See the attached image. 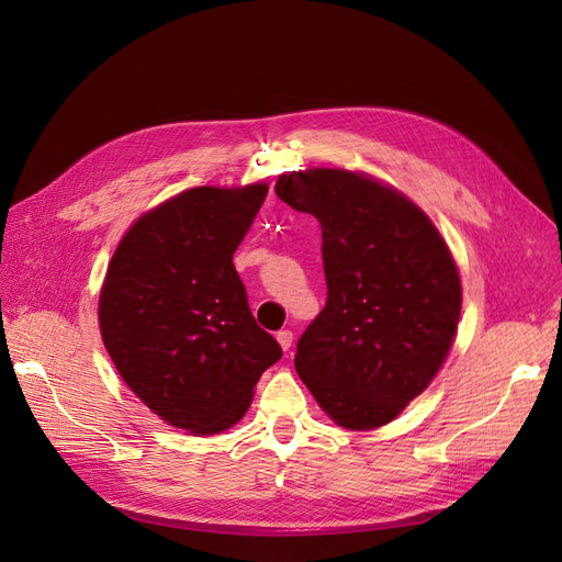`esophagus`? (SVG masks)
<instances>
[{
    "instance_id": "34e87169",
    "label": "esophagus",
    "mask_w": 562,
    "mask_h": 562,
    "mask_svg": "<svg viewBox=\"0 0 562 562\" xmlns=\"http://www.w3.org/2000/svg\"><path fill=\"white\" fill-rule=\"evenodd\" d=\"M277 339H279L281 349L288 351V349L293 347V330H279V333H277Z\"/></svg>"
}]
</instances>
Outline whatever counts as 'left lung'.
I'll list each match as a JSON object with an SVG mask.
<instances>
[{
    "label": "left lung",
    "instance_id": "1",
    "mask_svg": "<svg viewBox=\"0 0 562 562\" xmlns=\"http://www.w3.org/2000/svg\"><path fill=\"white\" fill-rule=\"evenodd\" d=\"M274 190L323 236L328 300L300 337L297 375L339 427H384L452 347L462 312L452 255L427 213L363 173L310 168Z\"/></svg>",
    "mask_w": 562,
    "mask_h": 562
}]
</instances>
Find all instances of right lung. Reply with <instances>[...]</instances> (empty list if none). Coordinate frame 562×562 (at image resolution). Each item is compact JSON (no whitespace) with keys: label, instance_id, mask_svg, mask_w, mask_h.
<instances>
[{"label":"right lung","instance_id":"add662e5","mask_svg":"<svg viewBox=\"0 0 562 562\" xmlns=\"http://www.w3.org/2000/svg\"><path fill=\"white\" fill-rule=\"evenodd\" d=\"M269 187H194L145 213L119 241L98 321L119 375L171 427L211 436L239 422L281 359L234 269Z\"/></svg>","mask_w":562,"mask_h":562}]
</instances>
